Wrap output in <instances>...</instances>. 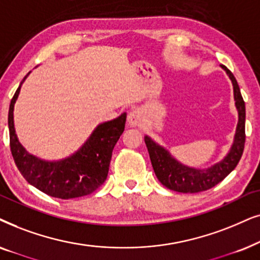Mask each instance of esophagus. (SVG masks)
Instances as JSON below:
<instances>
[{
	"mask_svg": "<svg viewBox=\"0 0 260 260\" xmlns=\"http://www.w3.org/2000/svg\"><path fill=\"white\" fill-rule=\"evenodd\" d=\"M127 121L129 126H140L143 123V113L139 109L132 110V112L128 114Z\"/></svg>",
	"mask_w": 260,
	"mask_h": 260,
	"instance_id": "esophagus-1",
	"label": "esophagus"
}]
</instances>
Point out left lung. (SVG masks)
Segmentation results:
<instances>
[{
  "label": "left lung",
  "instance_id": "8db88e82",
  "mask_svg": "<svg viewBox=\"0 0 260 260\" xmlns=\"http://www.w3.org/2000/svg\"><path fill=\"white\" fill-rule=\"evenodd\" d=\"M221 68L226 71L233 84L234 101L239 115L233 145L222 160L217 161L216 164L207 169L190 168L176 160L170 152L158 145L150 137H145V144H146L155 176L162 185L174 191L193 193L213 188L234 170L243 155L245 138H246L245 137V116H246L245 102L233 74L223 65H221Z\"/></svg>",
  "mask_w": 260,
  "mask_h": 260
}]
</instances>
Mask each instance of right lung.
Instances as JSON below:
<instances>
[{"instance_id":"1","label":"right lung","mask_w":260,"mask_h":260,"mask_svg":"<svg viewBox=\"0 0 260 260\" xmlns=\"http://www.w3.org/2000/svg\"><path fill=\"white\" fill-rule=\"evenodd\" d=\"M27 76L14 94L8 113L10 151L17 169L29 184L52 197L69 200L94 192L108 176L113 148L123 133L127 114L100 123L70 157L57 161L44 160L25 150L14 128V105Z\"/></svg>"}]
</instances>
